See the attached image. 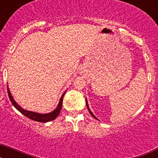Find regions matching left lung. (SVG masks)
I'll return each instance as SVG.
<instances>
[{"instance_id": "8db88e82", "label": "left lung", "mask_w": 158, "mask_h": 158, "mask_svg": "<svg viewBox=\"0 0 158 158\" xmlns=\"http://www.w3.org/2000/svg\"><path fill=\"white\" fill-rule=\"evenodd\" d=\"M85 101H86V106H87V108H88V110H89V112H90V114H91V115H92V116L93 117V118H96V119H97V120H98V118H96V116H95V115H94V114H93V113L92 112V111H91V110L89 109V104H88V101H87V100H86V99H85Z\"/></svg>"}]
</instances>
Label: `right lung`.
I'll list each match as a JSON object with an SVG mask.
<instances>
[{
    "mask_svg": "<svg viewBox=\"0 0 158 158\" xmlns=\"http://www.w3.org/2000/svg\"><path fill=\"white\" fill-rule=\"evenodd\" d=\"M8 96H9V99H10L11 102H12V105L14 107H16V109L19 111L20 113H22L23 115H25L27 118H31L32 120L34 121H37V122H41V123H46V122H50V121H52L54 119L57 118L58 115H59L60 111H61V109H62V100H63V97L64 95H65V93L62 95L61 96V98H60L59 103H58V106L54 110L51 112L49 113H46V114H41V113H38V112H35V111H27V110L23 109V107H21L19 104L15 101V100L13 99V96H12L10 93V90L8 89Z\"/></svg>",
    "mask_w": 158,
    "mask_h": 158,
    "instance_id": "1",
    "label": "right lung"
}]
</instances>
